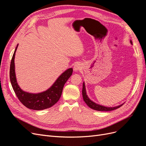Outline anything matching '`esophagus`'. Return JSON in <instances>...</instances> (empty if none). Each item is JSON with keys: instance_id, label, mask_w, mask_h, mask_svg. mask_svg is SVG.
I'll use <instances>...</instances> for the list:
<instances>
[{"instance_id": "obj_1", "label": "esophagus", "mask_w": 146, "mask_h": 146, "mask_svg": "<svg viewBox=\"0 0 146 146\" xmlns=\"http://www.w3.org/2000/svg\"><path fill=\"white\" fill-rule=\"evenodd\" d=\"M81 65L79 63H76L74 66V71H78V70H80L81 69Z\"/></svg>"}]
</instances>
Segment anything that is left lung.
Instances as JSON below:
<instances>
[{"mask_svg":"<svg viewBox=\"0 0 146 146\" xmlns=\"http://www.w3.org/2000/svg\"><path fill=\"white\" fill-rule=\"evenodd\" d=\"M130 43L132 44V41H130ZM82 95H83V98L86 104V105L89 107L90 108L93 109L94 110H97V111H112V110H116L117 108H119V107H121V106L123 104H121L119 106H117V107H104V106L99 105L98 104L94 103V102H92L91 100L89 98H88V96L86 95V88H85V83L83 82V89H82Z\"/></svg>","mask_w":146,"mask_h":146,"instance_id":"left-lung-1","label":"left lung"}]
</instances>
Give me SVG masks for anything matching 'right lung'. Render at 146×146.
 Returning a JSON list of instances; mask_svg holds the SVG:
<instances>
[{"mask_svg": "<svg viewBox=\"0 0 146 146\" xmlns=\"http://www.w3.org/2000/svg\"><path fill=\"white\" fill-rule=\"evenodd\" d=\"M13 54L10 64V78L13 89L16 93L17 98L25 107L34 110H42L48 108L55 105L58 102L62 94L64 84L69 78L71 76L73 72L72 68H69L64 71L56 79L55 82L45 91L38 94L29 93L22 90L17 83L15 69V56L17 48Z\"/></svg>", "mask_w": 146, "mask_h": 146, "instance_id": "1", "label": "right lung"}]
</instances>
